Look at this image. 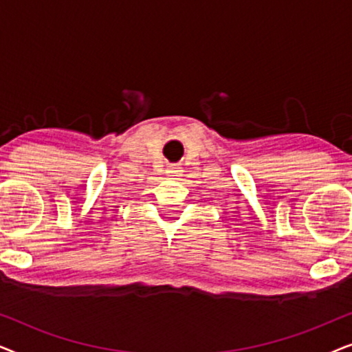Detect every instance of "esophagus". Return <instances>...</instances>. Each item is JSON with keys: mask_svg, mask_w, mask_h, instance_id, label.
<instances>
[{"mask_svg": "<svg viewBox=\"0 0 352 352\" xmlns=\"http://www.w3.org/2000/svg\"><path fill=\"white\" fill-rule=\"evenodd\" d=\"M166 176L173 177V179H177V177L182 176V168L179 165H170L166 170Z\"/></svg>", "mask_w": 352, "mask_h": 352, "instance_id": "esophagus-1", "label": "esophagus"}]
</instances>
